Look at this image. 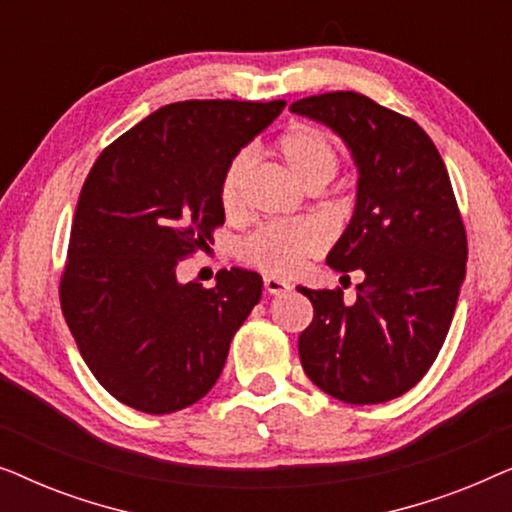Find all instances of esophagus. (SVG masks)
Segmentation results:
<instances>
[{
    "mask_svg": "<svg viewBox=\"0 0 512 512\" xmlns=\"http://www.w3.org/2000/svg\"><path fill=\"white\" fill-rule=\"evenodd\" d=\"M263 284H265V291L272 293V296H277V293H284V291L291 289V284L284 282V279H279V277H265Z\"/></svg>",
    "mask_w": 512,
    "mask_h": 512,
    "instance_id": "1",
    "label": "esophagus"
}]
</instances>
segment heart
I'll use <instances>...</instances> for the list:
<instances>
[{"instance_id": "1", "label": "heart", "mask_w": 512, "mask_h": 512, "mask_svg": "<svg viewBox=\"0 0 512 512\" xmlns=\"http://www.w3.org/2000/svg\"><path fill=\"white\" fill-rule=\"evenodd\" d=\"M277 156L284 160L305 188H321L335 177L340 156L324 130L298 123L282 132L275 144ZM251 172V153L240 151L223 170L219 184L221 209L237 216L244 209V188ZM326 247V233L314 221H282L256 228L240 242L237 254L247 265L268 275H293L305 258L317 256Z\"/></svg>"}]
</instances>
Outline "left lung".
I'll list each match as a JSON object with an SVG mask.
<instances>
[{
    "mask_svg": "<svg viewBox=\"0 0 512 512\" xmlns=\"http://www.w3.org/2000/svg\"><path fill=\"white\" fill-rule=\"evenodd\" d=\"M293 114L331 128L359 170L356 207L326 263L342 289L298 286L314 307L298 354L321 391L352 405L403 396L443 347L466 277L468 242L450 174L431 137L408 116L352 90L303 97Z\"/></svg>",
    "mask_w": 512,
    "mask_h": 512,
    "instance_id": "1",
    "label": "left lung"
}]
</instances>
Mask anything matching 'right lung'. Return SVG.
<instances>
[{"label": "right lung", "mask_w": 512, "mask_h": 512, "mask_svg": "<svg viewBox=\"0 0 512 512\" xmlns=\"http://www.w3.org/2000/svg\"><path fill=\"white\" fill-rule=\"evenodd\" d=\"M286 107L188 100L153 111L95 160L81 188L60 305L90 373L139 412L198 403L261 300L258 272L181 284L177 265L223 226V170Z\"/></svg>", "instance_id": "1"}]
</instances>
